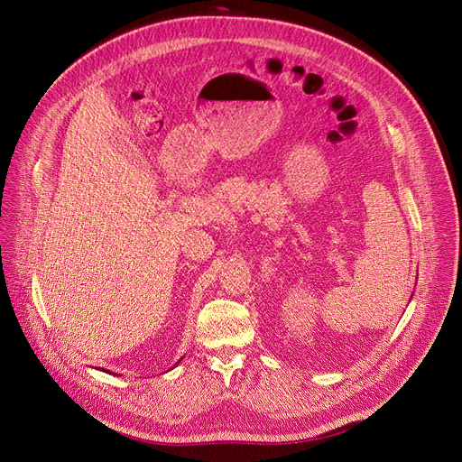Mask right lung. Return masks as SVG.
<instances>
[{"label":"right lung","instance_id":"right-lung-1","mask_svg":"<svg viewBox=\"0 0 462 462\" xmlns=\"http://www.w3.org/2000/svg\"><path fill=\"white\" fill-rule=\"evenodd\" d=\"M103 372H107V370H103Z\"/></svg>","mask_w":462,"mask_h":462}]
</instances>
